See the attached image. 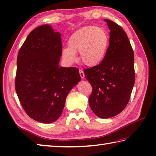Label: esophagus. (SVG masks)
Listing matches in <instances>:
<instances>
[{
    "mask_svg": "<svg viewBox=\"0 0 156 156\" xmlns=\"http://www.w3.org/2000/svg\"><path fill=\"white\" fill-rule=\"evenodd\" d=\"M79 73H80V77L82 79H84L85 77V74L83 72V70H82V69H80V71H79Z\"/></svg>",
    "mask_w": 156,
    "mask_h": 156,
    "instance_id": "esophagus-1",
    "label": "esophagus"
}]
</instances>
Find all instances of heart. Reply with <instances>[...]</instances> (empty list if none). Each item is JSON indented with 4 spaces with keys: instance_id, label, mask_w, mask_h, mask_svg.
<instances>
[{
    "instance_id": "b5f03b06",
    "label": "heart",
    "mask_w": 156,
    "mask_h": 156,
    "mask_svg": "<svg viewBox=\"0 0 156 156\" xmlns=\"http://www.w3.org/2000/svg\"><path fill=\"white\" fill-rule=\"evenodd\" d=\"M110 37L105 29L94 25L84 26L70 35L68 48L62 50V58L69 64L77 61V53L88 67H94L104 60L108 50Z\"/></svg>"
}]
</instances>
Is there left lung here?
Masks as SVG:
<instances>
[{"label":"left lung","mask_w":156,"mask_h":156,"mask_svg":"<svg viewBox=\"0 0 156 156\" xmlns=\"http://www.w3.org/2000/svg\"><path fill=\"white\" fill-rule=\"evenodd\" d=\"M110 29V43L105 59L86 69L85 77L92 87L89 105L97 117L117 115L127 106L135 83L134 53L121 26L104 19Z\"/></svg>","instance_id":"8db88e82"}]
</instances>
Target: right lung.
I'll return each instance as SVG.
<instances>
[{
	"label": "right lung",
	"mask_w": 156,
	"mask_h": 156,
	"mask_svg": "<svg viewBox=\"0 0 156 156\" xmlns=\"http://www.w3.org/2000/svg\"><path fill=\"white\" fill-rule=\"evenodd\" d=\"M61 34L49 25L34 29L19 51L15 90L34 120L51 123L60 117L71 89L80 81L78 68L59 66Z\"/></svg>",
	"instance_id": "obj_1"
}]
</instances>
